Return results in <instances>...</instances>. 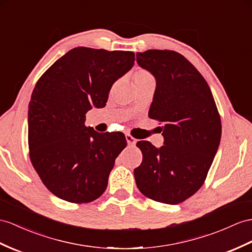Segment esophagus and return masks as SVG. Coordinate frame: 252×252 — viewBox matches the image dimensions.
<instances>
[{
  "label": "esophagus",
  "instance_id": "34e87169",
  "mask_svg": "<svg viewBox=\"0 0 252 252\" xmlns=\"http://www.w3.org/2000/svg\"><path fill=\"white\" fill-rule=\"evenodd\" d=\"M126 141H127V144L129 146H134L137 143V140L132 136H130V134H126Z\"/></svg>",
  "mask_w": 252,
  "mask_h": 252
}]
</instances>
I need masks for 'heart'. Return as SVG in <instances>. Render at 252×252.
Wrapping results in <instances>:
<instances>
[{
	"mask_svg": "<svg viewBox=\"0 0 252 252\" xmlns=\"http://www.w3.org/2000/svg\"><path fill=\"white\" fill-rule=\"evenodd\" d=\"M134 77H152L151 73L146 70H139L136 72V75Z\"/></svg>",
	"mask_w": 252,
	"mask_h": 252,
	"instance_id": "heart-1",
	"label": "heart"
}]
</instances>
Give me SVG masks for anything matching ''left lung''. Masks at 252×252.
Returning a JSON list of instances; mask_svg holds the SVG:
<instances>
[{"instance_id": "8db88e82", "label": "left lung", "mask_w": 252, "mask_h": 252, "mask_svg": "<svg viewBox=\"0 0 252 252\" xmlns=\"http://www.w3.org/2000/svg\"><path fill=\"white\" fill-rule=\"evenodd\" d=\"M137 63L156 79L149 116L161 123L164 145L139 141L134 179L145 197L179 204L203 185L221 138L220 115L205 79L182 54L147 50Z\"/></svg>"}]
</instances>
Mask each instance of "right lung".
<instances>
[{
    "label": "right lung",
    "instance_id": "right-lung-1",
    "mask_svg": "<svg viewBox=\"0 0 252 252\" xmlns=\"http://www.w3.org/2000/svg\"><path fill=\"white\" fill-rule=\"evenodd\" d=\"M134 53L78 47L44 72L29 103L30 158L58 198L89 203L105 192L124 133H99L85 114L103 108L112 84L133 66Z\"/></svg>",
    "mask_w": 252,
    "mask_h": 252
}]
</instances>
